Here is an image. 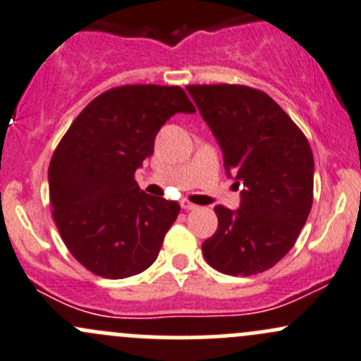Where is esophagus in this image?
Here are the masks:
<instances>
[{"instance_id":"1","label":"esophagus","mask_w":361,"mask_h":361,"mask_svg":"<svg viewBox=\"0 0 361 361\" xmlns=\"http://www.w3.org/2000/svg\"><path fill=\"white\" fill-rule=\"evenodd\" d=\"M180 204H181V207H183V209H187V211H190V209H195V207H197V206H195V204H192V202L185 201V199H183V201H181Z\"/></svg>"}]
</instances>
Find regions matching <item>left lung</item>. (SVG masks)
<instances>
[{"label": "left lung", "instance_id": "8db88e82", "mask_svg": "<svg viewBox=\"0 0 361 361\" xmlns=\"http://www.w3.org/2000/svg\"><path fill=\"white\" fill-rule=\"evenodd\" d=\"M187 90L241 190L238 209L214 207L218 228L202 243L204 258L228 276L267 271L292 250L311 211V147L265 92L225 83Z\"/></svg>", "mask_w": 361, "mask_h": 361}]
</instances>
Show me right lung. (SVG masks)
Instances as JSON below:
<instances>
[{"label": "right lung", "instance_id": "right-lung-1", "mask_svg": "<svg viewBox=\"0 0 361 361\" xmlns=\"http://www.w3.org/2000/svg\"><path fill=\"white\" fill-rule=\"evenodd\" d=\"M176 113H195L181 87H116L83 108L54 152V220L73 257L94 274L129 278L157 258L180 204L145 194L134 173Z\"/></svg>", "mask_w": 361, "mask_h": 361}]
</instances>
